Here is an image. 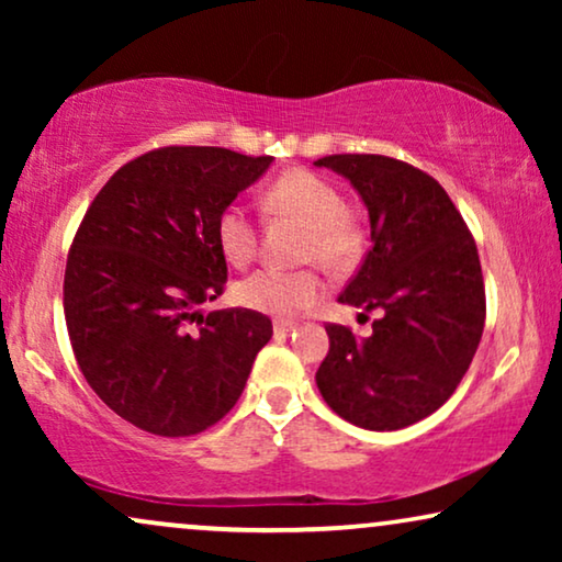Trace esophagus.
<instances>
[{
  "label": "esophagus",
  "instance_id": "1",
  "mask_svg": "<svg viewBox=\"0 0 562 562\" xmlns=\"http://www.w3.org/2000/svg\"><path fill=\"white\" fill-rule=\"evenodd\" d=\"M294 329H296L294 322H286V319L273 322V333L276 335H289V333H294Z\"/></svg>",
  "mask_w": 562,
  "mask_h": 562
}]
</instances>
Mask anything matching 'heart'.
I'll list each match as a JSON object with an SVG mask.
<instances>
[{
    "instance_id": "b5f03b06",
    "label": "heart",
    "mask_w": 562,
    "mask_h": 562,
    "mask_svg": "<svg viewBox=\"0 0 562 562\" xmlns=\"http://www.w3.org/2000/svg\"><path fill=\"white\" fill-rule=\"evenodd\" d=\"M263 210L271 217H291L306 227L304 260H317L327 271H345L356 263L360 235L345 214L340 189L310 171H289L276 179L263 194ZM222 258L245 268L256 258L258 229L243 204H227L214 225ZM235 302L268 317H291L310 310L325 296V283L314 271H263L235 283Z\"/></svg>"
}]
</instances>
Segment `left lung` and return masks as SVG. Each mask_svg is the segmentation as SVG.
I'll use <instances>...</instances> for the list:
<instances>
[{
	"instance_id": "8db88e82",
	"label": "left lung",
	"mask_w": 562,
	"mask_h": 562,
	"mask_svg": "<svg viewBox=\"0 0 562 562\" xmlns=\"http://www.w3.org/2000/svg\"><path fill=\"white\" fill-rule=\"evenodd\" d=\"M350 181L371 222L363 266L337 302L381 312L371 337L327 325L317 389L350 425L391 432L452 396L479 350L486 319L481 260L448 191L386 156L314 160Z\"/></svg>"
}]
</instances>
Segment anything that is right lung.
Wrapping results in <instances>:
<instances>
[{
	"mask_svg": "<svg viewBox=\"0 0 562 562\" xmlns=\"http://www.w3.org/2000/svg\"><path fill=\"white\" fill-rule=\"evenodd\" d=\"M271 164L227 148H160L122 166L91 202L68 252L66 327L83 379L130 425L196 435L240 398L271 319L204 317L199 306L227 281L220 212Z\"/></svg>",
	"mask_w": 562,
	"mask_h": 562,
	"instance_id": "obj_1",
	"label": "right lung"
}]
</instances>
